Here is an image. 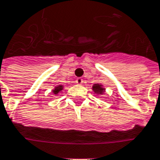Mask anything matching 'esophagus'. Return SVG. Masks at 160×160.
I'll list each match as a JSON object with an SVG mask.
<instances>
[{"label":"esophagus","instance_id":"1","mask_svg":"<svg viewBox=\"0 0 160 160\" xmlns=\"http://www.w3.org/2000/svg\"><path fill=\"white\" fill-rule=\"evenodd\" d=\"M76 83H78V84H82V83H83V79L81 78V77H78V78H77V80H76Z\"/></svg>","mask_w":160,"mask_h":160}]
</instances>
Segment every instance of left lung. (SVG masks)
I'll use <instances>...</instances> for the list:
<instances>
[{
    "label": "left lung",
    "instance_id": "left-lung-1",
    "mask_svg": "<svg viewBox=\"0 0 160 160\" xmlns=\"http://www.w3.org/2000/svg\"><path fill=\"white\" fill-rule=\"evenodd\" d=\"M92 90L95 93H99V94H103L104 93V88L102 87V84L100 83H95L93 86H92Z\"/></svg>",
    "mask_w": 160,
    "mask_h": 160
}]
</instances>
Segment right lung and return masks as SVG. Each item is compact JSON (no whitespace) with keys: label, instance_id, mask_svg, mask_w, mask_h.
<instances>
[{"label":"right lung","instance_id":"obj_1","mask_svg":"<svg viewBox=\"0 0 160 160\" xmlns=\"http://www.w3.org/2000/svg\"><path fill=\"white\" fill-rule=\"evenodd\" d=\"M63 90V85H58L57 87H55V89L53 90V93L54 94H58L59 92H61Z\"/></svg>","mask_w":160,"mask_h":160}]
</instances>
